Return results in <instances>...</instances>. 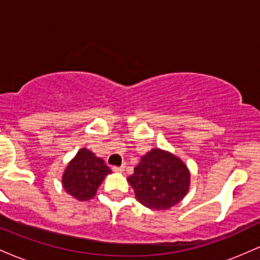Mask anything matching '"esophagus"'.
Returning a JSON list of instances; mask_svg holds the SVG:
<instances>
[{
  "label": "esophagus",
  "mask_w": 260,
  "mask_h": 260,
  "mask_svg": "<svg viewBox=\"0 0 260 260\" xmlns=\"http://www.w3.org/2000/svg\"><path fill=\"white\" fill-rule=\"evenodd\" d=\"M124 168H126V166H124V165L120 166V168H117V166H113L112 171L113 172H123L124 171Z\"/></svg>",
  "instance_id": "esophagus-1"
}]
</instances>
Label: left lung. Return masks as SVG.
<instances>
[{
    "label": "left lung",
    "mask_w": 260,
    "mask_h": 260,
    "mask_svg": "<svg viewBox=\"0 0 260 260\" xmlns=\"http://www.w3.org/2000/svg\"><path fill=\"white\" fill-rule=\"evenodd\" d=\"M127 180L140 204L151 210H168L186 197L190 172L175 154L154 148L143 155Z\"/></svg>",
    "instance_id": "obj_1"
}]
</instances>
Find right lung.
<instances>
[{
    "mask_svg": "<svg viewBox=\"0 0 260 260\" xmlns=\"http://www.w3.org/2000/svg\"><path fill=\"white\" fill-rule=\"evenodd\" d=\"M110 174L111 170L101 157L89 149L82 148L64 169L62 187L77 201L86 202L94 198L98 188Z\"/></svg>",
    "mask_w": 260,
    "mask_h": 260,
    "instance_id": "1",
    "label": "right lung"
}]
</instances>
